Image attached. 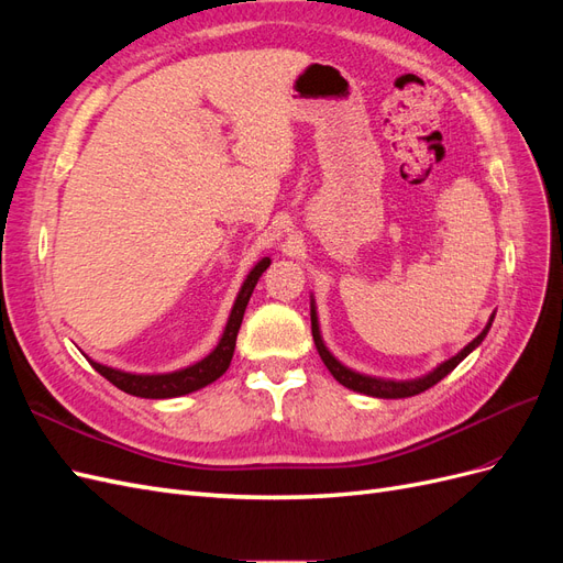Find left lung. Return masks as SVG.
<instances>
[{
  "label": "left lung",
  "instance_id": "1",
  "mask_svg": "<svg viewBox=\"0 0 563 563\" xmlns=\"http://www.w3.org/2000/svg\"><path fill=\"white\" fill-rule=\"evenodd\" d=\"M310 317H312V338H314V345H317V352L321 356V362L327 364V368L331 371V376L340 383L345 385L354 391H362V395H368V397H378V399H404V397H413V395H420V391L430 389L432 385H437L441 378H446L449 373L465 360V356L482 345V340L486 338L490 323H493V314L486 323V329L476 335L472 343L467 347L460 350L455 356H451V360H446L444 364H439L432 373H428V376L422 378H416V380H383V378H373V376H364V373H356L347 366L340 364L335 356L329 352V347L323 345L321 340V333H319V321H317V310H314V302H312V310H310Z\"/></svg>",
  "mask_w": 563,
  "mask_h": 563
}]
</instances>
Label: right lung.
<instances>
[{
    "mask_svg": "<svg viewBox=\"0 0 563 563\" xmlns=\"http://www.w3.org/2000/svg\"><path fill=\"white\" fill-rule=\"evenodd\" d=\"M269 267V258H263L258 265H255L249 277L244 279L240 294H236V300L232 305V312L230 319L225 323V331L223 338L218 340L216 350L203 356L201 362L174 371V373H126V371H119V368H110L98 364L93 360H89V364L100 373V376L108 378L114 387H119L126 395L133 397H143V399H172V397H183V395H190L195 389H201L211 385L213 380H218L223 373L228 371L230 362H232V354H234V345H236V333H240L242 327V319L246 312V305L251 300V294L255 284H258L263 272Z\"/></svg>",
    "mask_w": 563,
    "mask_h": 563,
    "instance_id": "add662e5",
    "label": "right lung"
}]
</instances>
